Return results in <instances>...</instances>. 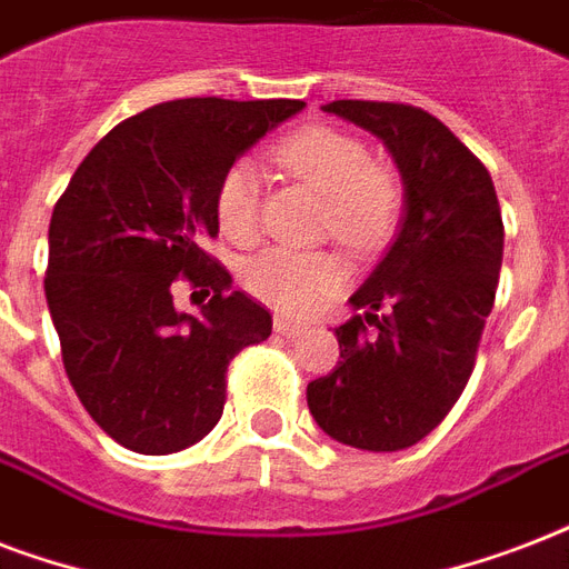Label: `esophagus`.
Listing matches in <instances>:
<instances>
[{
	"mask_svg": "<svg viewBox=\"0 0 569 569\" xmlns=\"http://www.w3.org/2000/svg\"><path fill=\"white\" fill-rule=\"evenodd\" d=\"M274 333H280V337L286 339H295L301 337V333H307V325H301V321H292V319H274Z\"/></svg>",
	"mask_w": 569,
	"mask_h": 569,
	"instance_id": "1",
	"label": "esophagus"
}]
</instances>
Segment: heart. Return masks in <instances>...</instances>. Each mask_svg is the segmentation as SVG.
<instances>
[{"instance_id": "1", "label": "heart", "mask_w": 569, "mask_h": 569, "mask_svg": "<svg viewBox=\"0 0 569 569\" xmlns=\"http://www.w3.org/2000/svg\"><path fill=\"white\" fill-rule=\"evenodd\" d=\"M277 162L325 194L321 230L355 253L392 236L405 191L389 168L372 162L360 138L333 127H303L274 150ZM214 218L227 239L248 244L259 232V173L250 159L227 164L214 186ZM241 286L283 316H310L346 286V268L328 250L266 248L244 259Z\"/></svg>"}]
</instances>
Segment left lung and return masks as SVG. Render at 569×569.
Returning a JSON list of instances; mask_svg holds the SVG:
<instances>
[{
	"label": "left lung",
	"instance_id": "obj_1",
	"mask_svg": "<svg viewBox=\"0 0 569 569\" xmlns=\"http://www.w3.org/2000/svg\"><path fill=\"white\" fill-rule=\"evenodd\" d=\"M325 111L387 144L405 180V221L351 295L366 312L337 328L339 363L307 387V405L337 442L398 451L449 416L476 369L502 268V212L485 164L428 111L372 100Z\"/></svg>",
	"mask_w": 569,
	"mask_h": 569
}]
</instances>
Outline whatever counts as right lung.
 Masks as SVG:
<instances>
[{
  "instance_id": "right-lung-1",
  "label": "right lung",
  "mask_w": 569,
  "mask_h": 569,
  "mask_svg": "<svg viewBox=\"0 0 569 569\" xmlns=\"http://www.w3.org/2000/svg\"><path fill=\"white\" fill-rule=\"evenodd\" d=\"M301 100L159 102L111 129L67 182L49 221L43 289L64 372L91 419L138 455L189 449L227 401V366L271 337V312L230 292L200 241L218 236L227 164ZM213 292L200 317L172 286Z\"/></svg>"
}]
</instances>
